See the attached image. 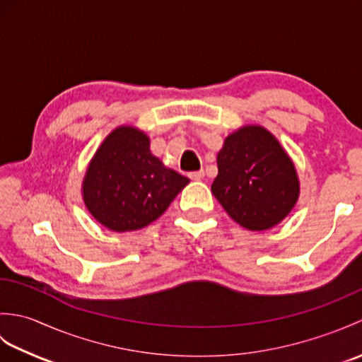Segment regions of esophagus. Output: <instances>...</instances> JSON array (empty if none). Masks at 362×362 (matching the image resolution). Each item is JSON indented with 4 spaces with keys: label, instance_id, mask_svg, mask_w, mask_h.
Here are the masks:
<instances>
[{
    "label": "esophagus",
    "instance_id": "esophagus-1",
    "mask_svg": "<svg viewBox=\"0 0 362 362\" xmlns=\"http://www.w3.org/2000/svg\"><path fill=\"white\" fill-rule=\"evenodd\" d=\"M188 175H189V179H191V180H202L204 177H205V173H204V169H201V171L189 173Z\"/></svg>",
    "mask_w": 362,
    "mask_h": 362
}]
</instances>
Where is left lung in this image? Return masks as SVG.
<instances>
[{
  "label": "left lung",
  "instance_id": "1",
  "mask_svg": "<svg viewBox=\"0 0 362 362\" xmlns=\"http://www.w3.org/2000/svg\"><path fill=\"white\" fill-rule=\"evenodd\" d=\"M211 193L241 227L263 232L294 209L300 180L294 161L274 134L245 124L230 134L218 152Z\"/></svg>",
  "mask_w": 362,
  "mask_h": 362
}]
</instances>
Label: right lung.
Returning <instances> with one entry per match:
<instances>
[{
  "label": "right lung",
  "instance_id": "right-lung-1",
  "mask_svg": "<svg viewBox=\"0 0 362 362\" xmlns=\"http://www.w3.org/2000/svg\"><path fill=\"white\" fill-rule=\"evenodd\" d=\"M151 140L135 126L104 138L82 180L88 213L112 232H134L158 219L189 179L152 156Z\"/></svg>",
  "mask_w": 362,
  "mask_h": 362
}]
</instances>
